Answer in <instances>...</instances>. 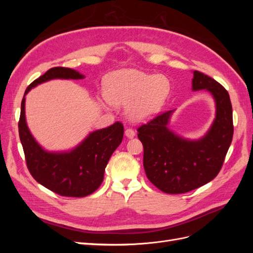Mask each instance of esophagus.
Segmentation results:
<instances>
[{
	"mask_svg": "<svg viewBox=\"0 0 253 253\" xmlns=\"http://www.w3.org/2000/svg\"><path fill=\"white\" fill-rule=\"evenodd\" d=\"M125 135L127 137V138H133V137L135 136V132L132 128H126L125 132Z\"/></svg>",
	"mask_w": 253,
	"mask_h": 253,
	"instance_id": "34e87169",
	"label": "esophagus"
}]
</instances>
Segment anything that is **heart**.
<instances>
[{
    "mask_svg": "<svg viewBox=\"0 0 253 253\" xmlns=\"http://www.w3.org/2000/svg\"><path fill=\"white\" fill-rule=\"evenodd\" d=\"M170 93L165 76L147 74L133 68L113 73L104 80V96L111 104L126 105V116L142 122L157 115Z\"/></svg>",
    "mask_w": 253,
    "mask_h": 253,
    "instance_id": "b5f03b06",
    "label": "heart"
}]
</instances>
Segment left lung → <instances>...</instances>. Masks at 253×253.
<instances>
[{
	"instance_id": "obj_1",
	"label": "left lung",
	"mask_w": 253,
	"mask_h": 253,
	"mask_svg": "<svg viewBox=\"0 0 253 253\" xmlns=\"http://www.w3.org/2000/svg\"><path fill=\"white\" fill-rule=\"evenodd\" d=\"M202 89L213 97L215 118L201 138H185L172 131L169 125L175 110L138 128L145 174L165 193H186L214 179L231 144L233 119L228 91L209 76L194 71L192 90Z\"/></svg>"
}]
</instances>
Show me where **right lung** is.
<instances>
[{
  "instance_id": "1",
  "label": "right lung",
  "mask_w": 253,
  "mask_h": 253,
  "mask_svg": "<svg viewBox=\"0 0 253 253\" xmlns=\"http://www.w3.org/2000/svg\"><path fill=\"white\" fill-rule=\"evenodd\" d=\"M55 79L79 80L84 79V75L68 67H53L30 84L21 103L20 140L28 170L40 185L62 196L84 197L101 185L105 167L124 138V126L115 122L109 127L96 129L70 150L44 149L27 126L25 100L30 89Z\"/></svg>"
}]
</instances>
